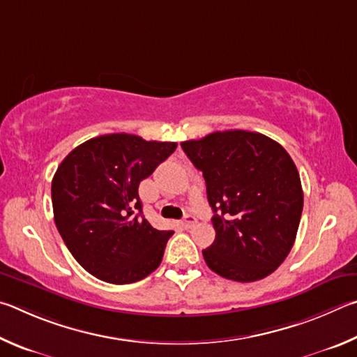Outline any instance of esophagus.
Segmentation results:
<instances>
[{
  "mask_svg": "<svg viewBox=\"0 0 357 357\" xmlns=\"http://www.w3.org/2000/svg\"><path fill=\"white\" fill-rule=\"evenodd\" d=\"M197 222V220L195 216H191V215H188V216H185V220L180 222L182 224V227L183 229H191V227H195V224Z\"/></svg>",
  "mask_w": 357,
  "mask_h": 357,
  "instance_id": "1",
  "label": "esophagus"
}]
</instances>
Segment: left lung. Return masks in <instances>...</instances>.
<instances>
[{"instance_id": "8db88e82", "label": "left lung", "mask_w": 357, "mask_h": 357, "mask_svg": "<svg viewBox=\"0 0 357 357\" xmlns=\"http://www.w3.org/2000/svg\"><path fill=\"white\" fill-rule=\"evenodd\" d=\"M182 149L207 185L216 238L204 249L220 276L254 282L276 270L296 238L303 186L291 156L279 142L246 130L215 131Z\"/></svg>"}]
</instances>
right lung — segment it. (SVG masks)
I'll list each match as a JSON object with an SVG mask.
<instances>
[{
    "mask_svg": "<svg viewBox=\"0 0 357 357\" xmlns=\"http://www.w3.org/2000/svg\"><path fill=\"white\" fill-rule=\"evenodd\" d=\"M177 142L112 133L68 153L52 182L54 222L75 260L105 282L123 285L160 266L172 230L142 216L137 188Z\"/></svg>",
    "mask_w": 357,
    "mask_h": 357,
    "instance_id": "add662e5",
    "label": "right lung"
}]
</instances>
